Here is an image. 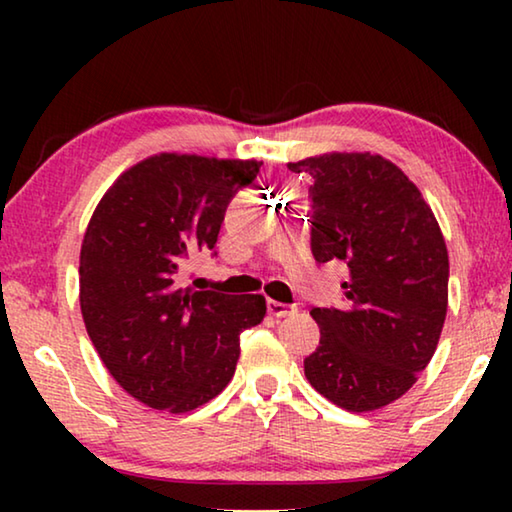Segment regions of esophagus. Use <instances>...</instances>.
I'll return each mask as SVG.
<instances>
[{
	"mask_svg": "<svg viewBox=\"0 0 512 512\" xmlns=\"http://www.w3.org/2000/svg\"><path fill=\"white\" fill-rule=\"evenodd\" d=\"M266 309H268V314L275 316V318L291 316V314H296V311H298L296 305H284V302H277V300H271V298L266 300Z\"/></svg>",
	"mask_w": 512,
	"mask_h": 512,
	"instance_id": "1",
	"label": "esophagus"
}]
</instances>
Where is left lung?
Masks as SVG:
<instances>
[{
  "label": "left lung",
  "instance_id": "obj_1",
  "mask_svg": "<svg viewBox=\"0 0 512 512\" xmlns=\"http://www.w3.org/2000/svg\"><path fill=\"white\" fill-rule=\"evenodd\" d=\"M309 176L311 253L350 271L345 307H314L305 375L345 411L402 397L427 368L447 316L449 257L440 225L402 169L370 153L289 162Z\"/></svg>",
  "mask_w": 512,
  "mask_h": 512
}]
</instances>
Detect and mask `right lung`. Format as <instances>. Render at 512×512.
I'll list each match as a JSON object with an SVG mask.
<instances>
[{"mask_svg":"<svg viewBox=\"0 0 512 512\" xmlns=\"http://www.w3.org/2000/svg\"><path fill=\"white\" fill-rule=\"evenodd\" d=\"M259 167L160 153L121 173L92 214L79 266L85 329L117 384L151 409L210 402L235 375L239 334L262 323L264 296L178 284L189 255L214 250L225 207Z\"/></svg>","mask_w":512,"mask_h":512,"instance_id":"obj_1","label":"right lung"}]
</instances>
